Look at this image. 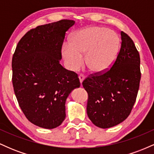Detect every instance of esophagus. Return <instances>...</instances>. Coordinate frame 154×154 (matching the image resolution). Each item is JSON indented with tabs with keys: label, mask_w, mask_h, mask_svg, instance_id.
I'll return each instance as SVG.
<instances>
[{
	"label": "esophagus",
	"mask_w": 154,
	"mask_h": 154,
	"mask_svg": "<svg viewBox=\"0 0 154 154\" xmlns=\"http://www.w3.org/2000/svg\"><path fill=\"white\" fill-rule=\"evenodd\" d=\"M85 79V77L83 75H80L79 76V82H80L81 84H82L83 81H84V79Z\"/></svg>",
	"instance_id": "1"
}]
</instances>
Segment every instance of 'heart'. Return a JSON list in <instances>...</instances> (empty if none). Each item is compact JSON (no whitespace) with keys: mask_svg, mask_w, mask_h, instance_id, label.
<instances>
[{"mask_svg":"<svg viewBox=\"0 0 154 154\" xmlns=\"http://www.w3.org/2000/svg\"><path fill=\"white\" fill-rule=\"evenodd\" d=\"M121 41L114 31L98 26L79 29L70 38V43L61 47V56L70 70H77L85 62L93 73L110 69L119 56Z\"/></svg>","mask_w":154,"mask_h":154,"instance_id":"obj_1","label":"heart"}]
</instances>
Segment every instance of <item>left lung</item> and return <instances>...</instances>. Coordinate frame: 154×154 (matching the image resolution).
<instances>
[{
    "instance_id": "8db88e82",
    "label": "left lung",
    "mask_w": 154,
    "mask_h": 154,
    "mask_svg": "<svg viewBox=\"0 0 154 154\" xmlns=\"http://www.w3.org/2000/svg\"><path fill=\"white\" fill-rule=\"evenodd\" d=\"M122 45L115 63L103 75L83 81L88 93L87 114L95 126L106 129L128 118L135 103L140 80V55L132 39L121 32Z\"/></svg>"
}]
</instances>
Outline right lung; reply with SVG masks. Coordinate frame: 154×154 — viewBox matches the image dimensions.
<instances>
[{
	"mask_svg": "<svg viewBox=\"0 0 154 154\" xmlns=\"http://www.w3.org/2000/svg\"><path fill=\"white\" fill-rule=\"evenodd\" d=\"M73 20L37 26L19 40L12 59V82L27 119L45 129L59 127L66 117V98L80 86L78 76L60 64L65 33Z\"/></svg>",
	"mask_w": 154,
	"mask_h": 154,
	"instance_id": "obj_1",
	"label": "right lung"
}]
</instances>
